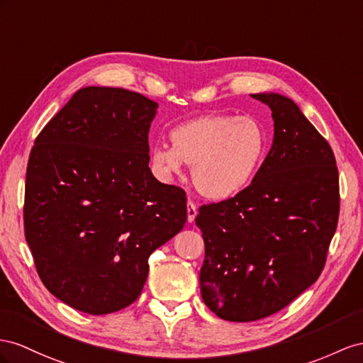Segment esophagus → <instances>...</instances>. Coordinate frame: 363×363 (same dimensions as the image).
<instances>
[{
    "mask_svg": "<svg viewBox=\"0 0 363 363\" xmlns=\"http://www.w3.org/2000/svg\"><path fill=\"white\" fill-rule=\"evenodd\" d=\"M196 215H198L196 206H194L193 201H189V202H187V220H189V222H193L194 218H196Z\"/></svg>",
    "mask_w": 363,
    "mask_h": 363,
    "instance_id": "34e87169",
    "label": "esophagus"
}]
</instances>
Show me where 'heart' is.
Instances as JSON below:
<instances>
[{"instance_id":"b5f03b06","label":"heart","mask_w":363,"mask_h":363,"mask_svg":"<svg viewBox=\"0 0 363 363\" xmlns=\"http://www.w3.org/2000/svg\"><path fill=\"white\" fill-rule=\"evenodd\" d=\"M172 144L152 150L155 172L164 181H173L187 164L193 167V184L201 196L224 201L252 179L265 150V133L248 116L211 115L173 130Z\"/></svg>"}]
</instances>
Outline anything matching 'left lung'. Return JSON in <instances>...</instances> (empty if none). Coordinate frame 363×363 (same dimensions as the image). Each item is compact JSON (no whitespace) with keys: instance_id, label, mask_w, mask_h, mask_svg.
<instances>
[{"instance_id":"1","label":"left lung","mask_w":363,"mask_h":363,"mask_svg":"<svg viewBox=\"0 0 363 363\" xmlns=\"http://www.w3.org/2000/svg\"><path fill=\"white\" fill-rule=\"evenodd\" d=\"M272 108L273 145L252 184L199 207L206 244L201 294L218 318L253 322L281 311L313 285L337 227L336 157L291 99L257 93Z\"/></svg>"}]
</instances>
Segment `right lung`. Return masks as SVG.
I'll return each instance as SVG.
<instances>
[{
    "label": "right lung",
    "mask_w": 363,
    "mask_h": 363,
    "mask_svg": "<svg viewBox=\"0 0 363 363\" xmlns=\"http://www.w3.org/2000/svg\"><path fill=\"white\" fill-rule=\"evenodd\" d=\"M156 107L125 89H79L32 147L26 240L45 288L82 313L133 303L148 257L187 220L185 191L148 167Z\"/></svg>",
    "instance_id": "1"
}]
</instances>
